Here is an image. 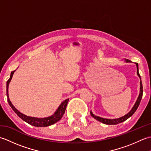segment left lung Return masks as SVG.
Returning a JSON list of instances; mask_svg holds the SVG:
<instances>
[{"label": "left lung", "mask_w": 151, "mask_h": 151, "mask_svg": "<svg viewBox=\"0 0 151 151\" xmlns=\"http://www.w3.org/2000/svg\"><path fill=\"white\" fill-rule=\"evenodd\" d=\"M125 62L128 63V62H131V61L129 60H125ZM136 65L137 67V75L140 78V91H139V95L138 96V97H137V99L135 104H134V106L132 107V110H131L127 114L124 115V116L121 117L120 118L114 119H105V118H102L101 117L97 116V115H95L93 114L91 111V112H90L91 115L93 117H94L96 120L100 121V122H101V123L106 124H117L119 123H123V122H124V121H126L127 119H129L130 117L132 116V115L134 114V112L136 111V110L137 109V108H138L139 105L140 104V102H141V100H142V98L143 96V86H142V80H141V76H140L139 73L138 63H136Z\"/></svg>", "instance_id": "obj_1"}]
</instances>
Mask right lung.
<instances>
[{
  "instance_id": "right-lung-1",
  "label": "right lung",
  "mask_w": 151,
  "mask_h": 151,
  "mask_svg": "<svg viewBox=\"0 0 151 151\" xmlns=\"http://www.w3.org/2000/svg\"><path fill=\"white\" fill-rule=\"evenodd\" d=\"M15 71V70L12 71L11 75H10V77H9V80L7 81V82H6V95H7L8 102L9 106H10L11 108H12V110L15 111V113L17 114V115L19 117L21 118L25 122H27V123L32 125V126L37 127H48V126L52 125L55 123H56V122L60 121L61 119V118L62 117L64 113H65L67 104V103H68V101H69V99H66V100H65L63 102H62V103H61L60 106L58 107V108L57 109V110L53 115H51V116L45 117V118H37V117L27 116V115L21 113L20 111H18L17 109L14 107V106L12 104V102L10 101V100H9V99L8 86H9V82H10V81H11L13 75H14Z\"/></svg>"
}]
</instances>
